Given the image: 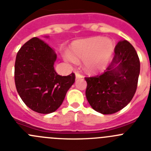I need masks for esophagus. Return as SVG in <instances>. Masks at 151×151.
<instances>
[{
    "label": "esophagus",
    "instance_id": "obj_1",
    "mask_svg": "<svg viewBox=\"0 0 151 151\" xmlns=\"http://www.w3.org/2000/svg\"><path fill=\"white\" fill-rule=\"evenodd\" d=\"M75 76H76V79H80L83 77V76L80 74V73H79L78 71H75Z\"/></svg>",
    "mask_w": 151,
    "mask_h": 151
}]
</instances>
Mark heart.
<instances>
[{
	"instance_id": "1",
	"label": "heart",
	"mask_w": 151,
	"mask_h": 151,
	"mask_svg": "<svg viewBox=\"0 0 151 151\" xmlns=\"http://www.w3.org/2000/svg\"><path fill=\"white\" fill-rule=\"evenodd\" d=\"M71 53H66L67 61L75 64L77 59L84 60L88 71L98 72L106 68L114 52L112 42L102 37H94L86 40L76 41L71 45Z\"/></svg>"
}]
</instances>
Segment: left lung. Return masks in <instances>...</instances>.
I'll list each match as a JSON object with an SVG mask.
<instances>
[{"label":"left lung","instance_id":"1","mask_svg":"<svg viewBox=\"0 0 151 151\" xmlns=\"http://www.w3.org/2000/svg\"><path fill=\"white\" fill-rule=\"evenodd\" d=\"M140 61L133 46L121 41L115 48L112 63L99 75L85 77L86 96L93 109L104 115L125 107L137 88Z\"/></svg>","mask_w":151,"mask_h":151}]
</instances>
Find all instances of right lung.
I'll use <instances>...</instances> for the list:
<instances>
[{
    "mask_svg": "<svg viewBox=\"0 0 151 151\" xmlns=\"http://www.w3.org/2000/svg\"><path fill=\"white\" fill-rule=\"evenodd\" d=\"M56 54L48 45L34 37L22 46L15 63V83L22 101L42 114L55 112L75 81V74L60 76L55 71Z\"/></svg>",
    "mask_w": 151,
    "mask_h": 151,
    "instance_id": "obj_1",
    "label": "right lung"
}]
</instances>
